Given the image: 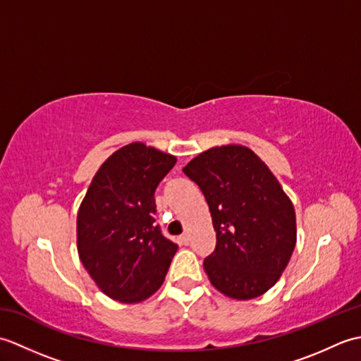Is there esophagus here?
<instances>
[{"label": "esophagus", "mask_w": 361, "mask_h": 361, "mask_svg": "<svg viewBox=\"0 0 361 361\" xmlns=\"http://www.w3.org/2000/svg\"><path fill=\"white\" fill-rule=\"evenodd\" d=\"M178 240H180L181 245H188V243H189V235H188V234H181V235L178 237Z\"/></svg>", "instance_id": "1"}]
</instances>
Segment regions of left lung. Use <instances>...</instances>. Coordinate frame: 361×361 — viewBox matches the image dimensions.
<instances>
[{"instance_id": "obj_1", "label": "left lung", "mask_w": 361, "mask_h": 361, "mask_svg": "<svg viewBox=\"0 0 361 361\" xmlns=\"http://www.w3.org/2000/svg\"><path fill=\"white\" fill-rule=\"evenodd\" d=\"M208 202L216 250L203 267L228 298L247 301L270 290L296 245L295 208L270 169L245 145L212 147L183 169Z\"/></svg>"}]
</instances>
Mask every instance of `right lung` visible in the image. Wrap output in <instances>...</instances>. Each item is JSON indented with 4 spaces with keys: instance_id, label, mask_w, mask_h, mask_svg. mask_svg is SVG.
I'll return each mask as SVG.
<instances>
[{
    "instance_id": "right-lung-1",
    "label": "right lung",
    "mask_w": 361,
    "mask_h": 361,
    "mask_svg": "<svg viewBox=\"0 0 361 361\" xmlns=\"http://www.w3.org/2000/svg\"><path fill=\"white\" fill-rule=\"evenodd\" d=\"M176 158L132 142L106 158L78 212L83 267L114 301L135 304L164 282L178 245L155 225V189Z\"/></svg>"
}]
</instances>
